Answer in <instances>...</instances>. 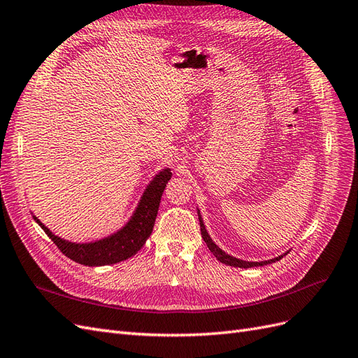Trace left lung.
Returning a JSON list of instances; mask_svg holds the SVG:
<instances>
[{
  "instance_id": "obj_1",
  "label": "left lung",
  "mask_w": 358,
  "mask_h": 358,
  "mask_svg": "<svg viewBox=\"0 0 358 358\" xmlns=\"http://www.w3.org/2000/svg\"><path fill=\"white\" fill-rule=\"evenodd\" d=\"M196 210H198V217H199V224H201V236H202L203 241H206V244L208 246V249L211 250V253H213L214 257L217 258V261H220L222 264L231 265V267H240V268L261 267V265H267V264H271V262L279 261L280 258H283L285 255L288 253V252H287V253L280 255V257H275V258H273V259H267V261H259V262H258V261H243V259H238V258H236V257H232V255H228L227 252L222 250V249L217 246V244L211 240L210 234L207 232L206 224H203V220H202V216H201V213H199V208H196Z\"/></svg>"
}]
</instances>
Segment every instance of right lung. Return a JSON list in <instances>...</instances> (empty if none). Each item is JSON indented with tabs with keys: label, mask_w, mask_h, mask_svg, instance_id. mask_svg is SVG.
<instances>
[{
	"label": "right lung",
	"mask_w": 358,
	"mask_h": 358,
	"mask_svg": "<svg viewBox=\"0 0 358 358\" xmlns=\"http://www.w3.org/2000/svg\"><path fill=\"white\" fill-rule=\"evenodd\" d=\"M171 177L172 172L169 168L157 172L148 182L134 214L124 223V227L112 232L110 236L96 241L75 243L64 240L55 236L34 214L33 219L46 232V236L57 244V248L75 262L88 265V267H101V265L117 264L134 257L151 236L160 206L162 193L165 190Z\"/></svg>",
	"instance_id": "right-lung-1"
}]
</instances>
